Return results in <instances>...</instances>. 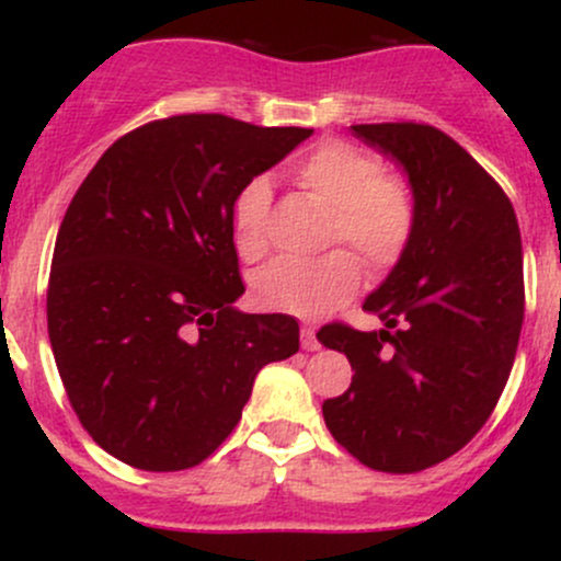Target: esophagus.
<instances>
[{
	"label": "esophagus",
	"mask_w": 561,
	"mask_h": 561,
	"mask_svg": "<svg viewBox=\"0 0 561 561\" xmlns=\"http://www.w3.org/2000/svg\"><path fill=\"white\" fill-rule=\"evenodd\" d=\"M300 345H302V351H319L321 343L317 340V332H313V327H302V330H300Z\"/></svg>",
	"instance_id": "1"
}]
</instances>
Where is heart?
Segmentation results:
<instances>
[{
	"label": "heart",
	"mask_w": 561,
	"mask_h": 561,
	"mask_svg": "<svg viewBox=\"0 0 561 561\" xmlns=\"http://www.w3.org/2000/svg\"><path fill=\"white\" fill-rule=\"evenodd\" d=\"M306 195L330 205L327 244L347 242L371 272H388L403 259L416 227L414 195L398 176L385 173L379 156L343 139L319 141L293 169ZM272 186L250 179L231 205L237 250L259 259L268 248ZM362 285V263L347 250L321 259H276L255 274L261 306L300 319H321L353 298Z\"/></svg>",
	"instance_id": "1"
}]
</instances>
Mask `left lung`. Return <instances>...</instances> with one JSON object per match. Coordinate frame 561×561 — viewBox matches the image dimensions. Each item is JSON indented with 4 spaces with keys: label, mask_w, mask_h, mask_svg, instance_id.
<instances>
[{
    "label": "left lung",
    "mask_w": 561,
    "mask_h": 561,
    "mask_svg": "<svg viewBox=\"0 0 561 561\" xmlns=\"http://www.w3.org/2000/svg\"><path fill=\"white\" fill-rule=\"evenodd\" d=\"M351 128L403 165L416 227L364 300L382 330L340 321L319 330V343L345 353L356 371L321 411L362 465L411 474L465 448L504 392L525 317L523 240L506 192L440 128Z\"/></svg>",
    "instance_id": "obj_1"
}]
</instances>
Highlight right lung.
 Here are the masks:
<instances>
[{
    "label": "right lung",
    "mask_w": 561,
    "mask_h": 561,
    "mask_svg": "<svg viewBox=\"0 0 561 561\" xmlns=\"http://www.w3.org/2000/svg\"><path fill=\"white\" fill-rule=\"evenodd\" d=\"M313 128L218 113L113 141L57 231L47 330L76 416L128 467L179 472L240 422L255 375L298 353V321L242 313L231 205Z\"/></svg>",
    "instance_id": "1"
}]
</instances>
